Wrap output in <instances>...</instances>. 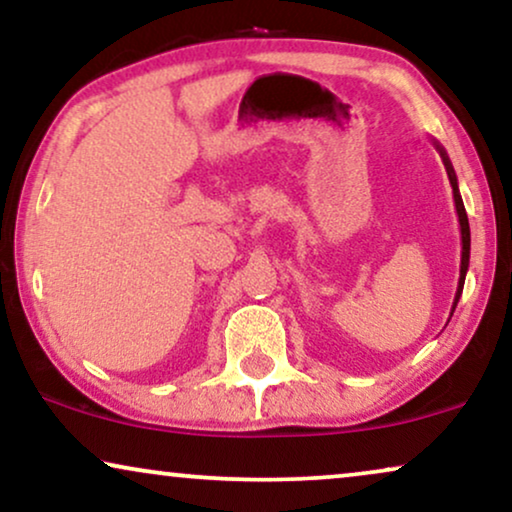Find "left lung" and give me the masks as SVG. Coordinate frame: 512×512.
Returning <instances> with one entry per match:
<instances>
[{"label": "left lung", "mask_w": 512, "mask_h": 512, "mask_svg": "<svg viewBox=\"0 0 512 512\" xmlns=\"http://www.w3.org/2000/svg\"><path fill=\"white\" fill-rule=\"evenodd\" d=\"M436 146V151L440 153V158H443V165L447 170V177H450V186H452V195H454V207H457V216H459V233H461V268H459V286H457V296H454V303H452V312L454 307H457L459 298H461V291H464V282H466V272H468V258H471V228H468V216H466V209H464V200H461V193H459V184H457V174H454V167L450 163V158H447V153L443 146L438 142L433 144Z\"/></svg>", "instance_id": "8db88e82"}]
</instances>
